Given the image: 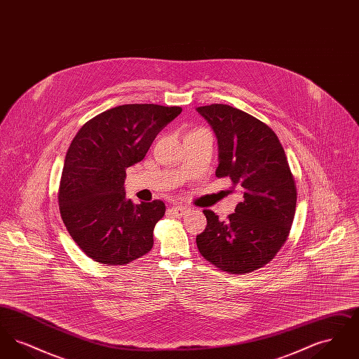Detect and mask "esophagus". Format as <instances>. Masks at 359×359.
Listing matches in <instances>:
<instances>
[{
	"instance_id": "esophagus-1",
	"label": "esophagus",
	"mask_w": 359,
	"mask_h": 359,
	"mask_svg": "<svg viewBox=\"0 0 359 359\" xmlns=\"http://www.w3.org/2000/svg\"><path fill=\"white\" fill-rule=\"evenodd\" d=\"M171 214H173L175 217H183V215H186L188 212L187 207H184V205H172Z\"/></svg>"
}]
</instances>
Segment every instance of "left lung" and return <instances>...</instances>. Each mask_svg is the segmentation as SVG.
I'll list each match as a JSON object with an SVG mask.
<instances>
[{"instance_id": "1", "label": "left lung", "mask_w": 359, "mask_h": 359, "mask_svg": "<svg viewBox=\"0 0 359 359\" xmlns=\"http://www.w3.org/2000/svg\"><path fill=\"white\" fill-rule=\"evenodd\" d=\"M211 125L219 147L217 177H230L242 195L236 212L219 221L203 210L207 226L196 237L201 255L227 273H250L266 265L290 234L296 184L273 130L229 104L196 109Z\"/></svg>"}]
</instances>
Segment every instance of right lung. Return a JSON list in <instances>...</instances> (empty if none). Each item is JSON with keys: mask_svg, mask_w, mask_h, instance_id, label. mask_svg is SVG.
I'll use <instances>...</instances> for the list:
<instances>
[{"mask_svg": "<svg viewBox=\"0 0 359 359\" xmlns=\"http://www.w3.org/2000/svg\"><path fill=\"white\" fill-rule=\"evenodd\" d=\"M180 113L179 106L122 104L87 121L74 137L57 201L69 236L86 256L126 265L152 249L165 205L126 199V168L145 157L156 136Z\"/></svg>", "mask_w": 359, "mask_h": 359, "instance_id": "1", "label": "right lung"}]
</instances>
